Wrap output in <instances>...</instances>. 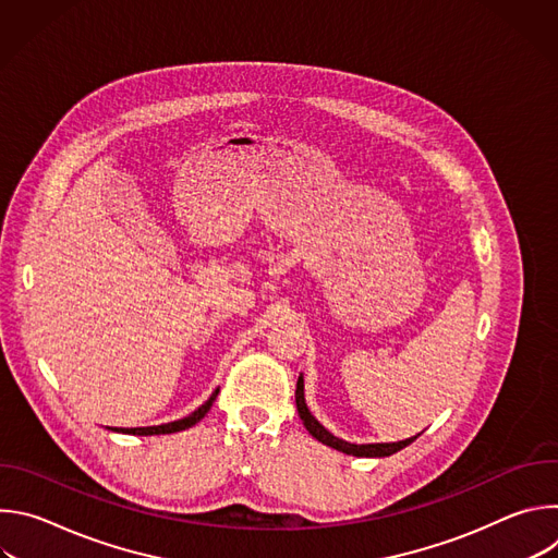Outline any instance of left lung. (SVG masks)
Segmentation results:
<instances>
[{
	"label": "left lung",
	"instance_id": "1",
	"mask_svg": "<svg viewBox=\"0 0 558 558\" xmlns=\"http://www.w3.org/2000/svg\"><path fill=\"white\" fill-rule=\"evenodd\" d=\"M295 407H298V415L304 424V428L311 433V437H315L317 441H323L325 446H331L344 454H353V457H388L397 450L407 448L409 444H413L420 435L411 437V439H404V441H392V444H349L344 439H338L336 435H331L320 422H317L311 411L306 409V402H304V379L302 375L298 377V386H295Z\"/></svg>",
	"mask_w": 558,
	"mask_h": 558
}]
</instances>
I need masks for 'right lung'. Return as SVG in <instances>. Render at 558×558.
Masks as SVG:
<instances>
[{
    "label": "right lung",
    "instance_id": "1",
    "mask_svg": "<svg viewBox=\"0 0 558 558\" xmlns=\"http://www.w3.org/2000/svg\"><path fill=\"white\" fill-rule=\"evenodd\" d=\"M216 395H218V388L211 392V397H209V400H207L203 407H198L192 415H187V417H183V420H177V422H170V424H161V426H145V428H112V430H117V433H128V435H170V433H179V430L192 428L194 424H198V422L207 415V411L211 409V404H214V400H216Z\"/></svg>",
    "mask_w": 558,
    "mask_h": 558
}]
</instances>
